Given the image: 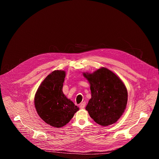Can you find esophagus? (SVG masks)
Listing matches in <instances>:
<instances>
[{
  "instance_id": "esophagus-1",
  "label": "esophagus",
  "mask_w": 159,
  "mask_h": 159,
  "mask_svg": "<svg viewBox=\"0 0 159 159\" xmlns=\"http://www.w3.org/2000/svg\"><path fill=\"white\" fill-rule=\"evenodd\" d=\"M85 104H86V102H85V101H84V102H82V103H80V109H84V108L85 107Z\"/></svg>"
}]
</instances>
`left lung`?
Masks as SVG:
<instances>
[{"mask_svg": "<svg viewBox=\"0 0 159 159\" xmlns=\"http://www.w3.org/2000/svg\"><path fill=\"white\" fill-rule=\"evenodd\" d=\"M90 85L91 99L85 107L90 116L101 126L116 123L128 101L127 89L121 80L106 68L93 74L84 73Z\"/></svg>", "mask_w": 159, "mask_h": 159, "instance_id": "left-lung-1", "label": "left lung"}]
</instances>
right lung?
Here are the masks:
<instances>
[{"mask_svg": "<svg viewBox=\"0 0 159 159\" xmlns=\"http://www.w3.org/2000/svg\"><path fill=\"white\" fill-rule=\"evenodd\" d=\"M65 77L63 70L52 72L42 82L34 97V105L39 117L55 128L66 125L79 109L63 93Z\"/></svg>", "mask_w": 159, "mask_h": 159, "instance_id": "right-lung-1", "label": "right lung"}]
</instances>
